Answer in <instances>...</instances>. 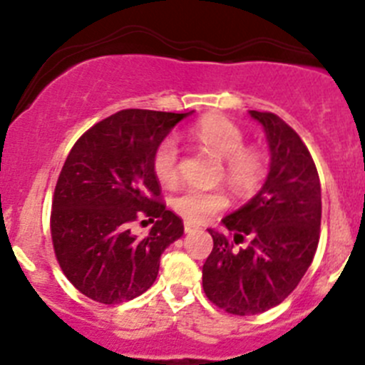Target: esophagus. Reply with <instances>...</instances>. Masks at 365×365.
<instances>
[{
    "instance_id": "34e87169",
    "label": "esophagus",
    "mask_w": 365,
    "mask_h": 365,
    "mask_svg": "<svg viewBox=\"0 0 365 365\" xmlns=\"http://www.w3.org/2000/svg\"><path fill=\"white\" fill-rule=\"evenodd\" d=\"M183 227H185V233H187V235L197 233V231H201V230H203V227H201V226H197V224H194V222H190V220H187V222H185V226H183Z\"/></svg>"
}]
</instances>
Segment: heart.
I'll list each match as a JSON object with an SVG mask.
<instances>
[{
	"label": "heart",
	"instance_id": "heart-1",
	"mask_svg": "<svg viewBox=\"0 0 365 365\" xmlns=\"http://www.w3.org/2000/svg\"><path fill=\"white\" fill-rule=\"evenodd\" d=\"M192 138L203 148L226 162V175L231 185L240 192H254L264 180V160L259 152L244 148V132L220 116H210L201 120L192 128ZM178 141L165 138L153 153V173L157 180L169 185L178 176ZM230 203L226 192L219 189H201L187 187L175 197V208L187 219L203 222L224 210Z\"/></svg>",
	"mask_w": 365,
	"mask_h": 365
}]
</instances>
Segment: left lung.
<instances>
[{
  "mask_svg": "<svg viewBox=\"0 0 365 365\" xmlns=\"http://www.w3.org/2000/svg\"><path fill=\"white\" fill-rule=\"evenodd\" d=\"M263 127L270 169L256 196L220 222L240 243L210 227L213 249L203 264L206 297L238 316L259 314L281 304L311 267L319 240L322 185L311 153L274 113L249 111Z\"/></svg>",
  "mask_w": 365,
  "mask_h": 365,
  "instance_id": "left-lung-1",
  "label": "left lung"
}]
</instances>
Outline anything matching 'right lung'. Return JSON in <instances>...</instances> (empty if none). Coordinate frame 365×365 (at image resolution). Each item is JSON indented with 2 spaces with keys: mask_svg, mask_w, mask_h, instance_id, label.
I'll use <instances>...</instances> for the list:
<instances>
[{
  "mask_svg": "<svg viewBox=\"0 0 365 365\" xmlns=\"http://www.w3.org/2000/svg\"><path fill=\"white\" fill-rule=\"evenodd\" d=\"M189 113L125 109L84 132L54 189L51 235L58 263L83 295L121 304L155 282L160 256L182 238L183 222L157 201L153 153ZM158 219L146 237L130 224Z\"/></svg>",
  "mask_w": 365,
  "mask_h": 365,
  "instance_id": "obj_1",
  "label": "right lung"
}]
</instances>
